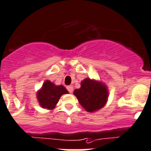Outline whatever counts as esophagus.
Instances as JSON below:
<instances>
[{"label": "esophagus", "mask_w": 151, "mask_h": 151, "mask_svg": "<svg viewBox=\"0 0 151 151\" xmlns=\"http://www.w3.org/2000/svg\"><path fill=\"white\" fill-rule=\"evenodd\" d=\"M67 89L68 90V91L70 92V93H73V86H71V85L67 86Z\"/></svg>", "instance_id": "obj_1"}]
</instances>
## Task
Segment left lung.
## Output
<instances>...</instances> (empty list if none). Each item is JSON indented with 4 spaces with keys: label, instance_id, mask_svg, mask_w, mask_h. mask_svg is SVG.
<instances>
[{
    "label": "left lung",
    "instance_id": "left-lung-1",
    "mask_svg": "<svg viewBox=\"0 0 151 151\" xmlns=\"http://www.w3.org/2000/svg\"><path fill=\"white\" fill-rule=\"evenodd\" d=\"M73 94L86 111L94 113L104 107L108 100L109 91L107 85L101 81L86 78L81 81V87L76 89Z\"/></svg>",
    "mask_w": 151,
    "mask_h": 151
}]
</instances>
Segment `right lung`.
I'll return each mask as SVG.
<instances>
[{
    "instance_id": "add662e5",
    "label": "right lung",
    "mask_w": 151,
    "mask_h": 151,
    "mask_svg": "<svg viewBox=\"0 0 151 151\" xmlns=\"http://www.w3.org/2000/svg\"><path fill=\"white\" fill-rule=\"evenodd\" d=\"M68 93L63 85H55L53 82L46 80L41 89L36 93V97L42 108L52 110L55 108L61 96Z\"/></svg>"
}]
</instances>
